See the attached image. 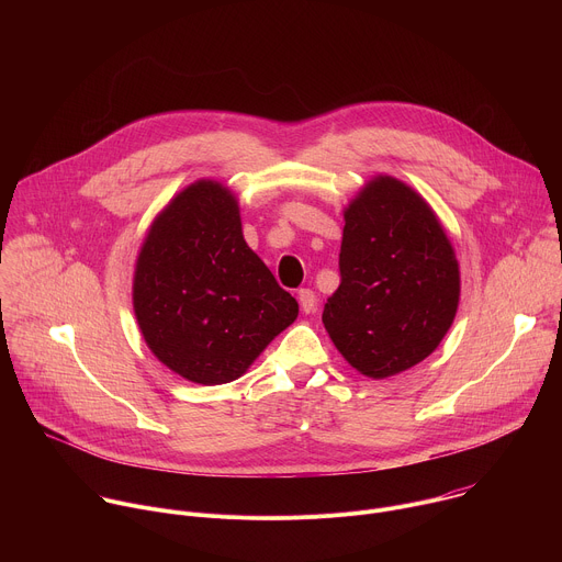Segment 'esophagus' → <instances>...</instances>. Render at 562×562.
<instances>
[{
    "mask_svg": "<svg viewBox=\"0 0 562 562\" xmlns=\"http://www.w3.org/2000/svg\"><path fill=\"white\" fill-rule=\"evenodd\" d=\"M297 300H300V308L304 313H313L317 306V295L311 289H300L297 291Z\"/></svg>",
    "mask_w": 562,
    "mask_h": 562,
    "instance_id": "esophagus-1",
    "label": "esophagus"
}]
</instances>
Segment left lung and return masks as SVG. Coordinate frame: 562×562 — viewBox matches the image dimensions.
Segmentation results:
<instances>
[{
	"mask_svg": "<svg viewBox=\"0 0 562 562\" xmlns=\"http://www.w3.org/2000/svg\"><path fill=\"white\" fill-rule=\"evenodd\" d=\"M338 267L323 323L351 367L389 378L440 345L458 308V260L416 191L386 176L369 182L345 213Z\"/></svg>",
	"mask_w": 562,
	"mask_h": 562,
	"instance_id": "8db88e82",
	"label": "left lung"
}]
</instances>
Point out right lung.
<instances>
[{
  "label": "right lung",
  "instance_id": "add662e5",
  "mask_svg": "<svg viewBox=\"0 0 562 562\" xmlns=\"http://www.w3.org/2000/svg\"><path fill=\"white\" fill-rule=\"evenodd\" d=\"M133 306L157 360L200 384L243 375L297 317L295 297L247 247L235 198L204 180L153 222Z\"/></svg>",
  "mask_w": 562,
  "mask_h": 562
}]
</instances>
